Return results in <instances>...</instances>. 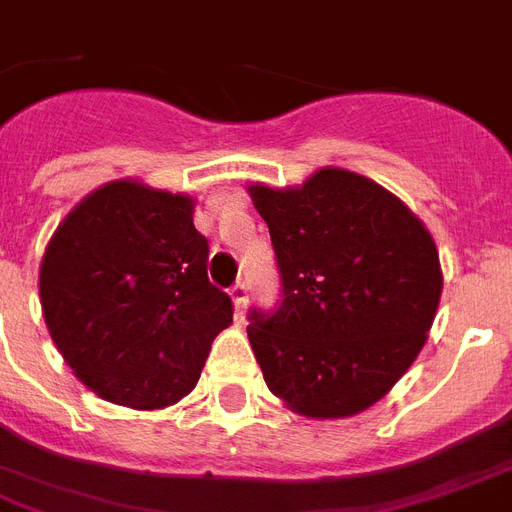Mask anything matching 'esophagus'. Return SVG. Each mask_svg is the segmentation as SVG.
Masks as SVG:
<instances>
[{
	"instance_id": "esophagus-1",
	"label": "esophagus",
	"mask_w": 512,
	"mask_h": 512,
	"mask_svg": "<svg viewBox=\"0 0 512 512\" xmlns=\"http://www.w3.org/2000/svg\"><path fill=\"white\" fill-rule=\"evenodd\" d=\"M231 295H233V308H236V313H244L247 311L249 305V289H247V281H236L231 287Z\"/></svg>"
}]
</instances>
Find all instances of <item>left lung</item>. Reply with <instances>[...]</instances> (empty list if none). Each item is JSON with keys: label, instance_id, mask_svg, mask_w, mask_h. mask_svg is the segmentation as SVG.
<instances>
[{"label": "left lung", "instance_id": "1", "mask_svg": "<svg viewBox=\"0 0 512 512\" xmlns=\"http://www.w3.org/2000/svg\"><path fill=\"white\" fill-rule=\"evenodd\" d=\"M249 196L281 276L279 308L249 313L265 385L311 420L364 412L428 340L444 287L436 241L404 201L340 167Z\"/></svg>", "mask_w": 512, "mask_h": 512}]
</instances>
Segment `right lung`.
<instances>
[{
    "instance_id": "add662e5",
    "label": "right lung",
    "mask_w": 512,
    "mask_h": 512,
    "mask_svg": "<svg viewBox=\"0 0 512 512\" xmlns=\"http://www.w3.org/2000/svg\"><path fill=\"white\" fill-rule=\"evenodd\" d=\"M193 199L114 180L52 233L39 297L52 342L111 404L164 409L188 396L233 305L207 279Z\"/></svg>"
}]
</instances>
